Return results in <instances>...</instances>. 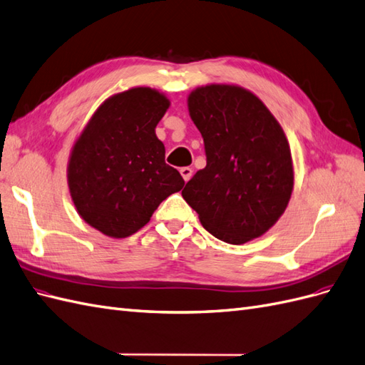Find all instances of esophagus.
<instances>
[{"label":"esophagus","instance_id":"obj_1","mask_svg":"<svg viewBox=\"0 0 365 365\" xmlns=\"http://www.w3.org/2000/svg\"><path fill=\"white\" fill-rule=\"evenodd\" d=\"M180 172H181V175H182V178H184L185 182L189 181V180L192 178V175H193V169H192V167H182V169H181Z\"/></svg>","mask_w":365,"mask_h":365}]
</instances>
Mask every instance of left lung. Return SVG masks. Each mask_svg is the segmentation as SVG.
Returning a JSON list of instances; mask_svg holds the SVG:
<instances>
[{
  "label": "left lung",
  "mask_w": 365,
  "mask_h": 365,
  "mask_svg": "<svg viewBox=\"0 0 365 365\" xmlns=\"http://www.w3.org/2000/svg\"><path fill=\"white\" fill-rule=\"evenodd\" d=\"M187 103L207 165L182 198L215 238L236 245L258 238L279 220L293 190L284 130L258 96L238 86L198 87Z\"/></svg>",
  "instance_id": "1"
}]
</instances>
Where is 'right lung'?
<instances>
[{"label":"right lung","mask_w":365,"mask_h":365,"mask_svg":"<svg viewBox=\"0 0 365 365\" xmlns=\"http://www.w3.org/2000/svg\"><path fill=\"white\" fill-rule=\"evenodd\" d=\"M170 101L150 87L106 100L78 138L67 167L72 201L81 218L112 238H125L150 221L158 205L184 185L165 164L155 127Z\"/></svg>","instance_id":"1"}]
</instances>
